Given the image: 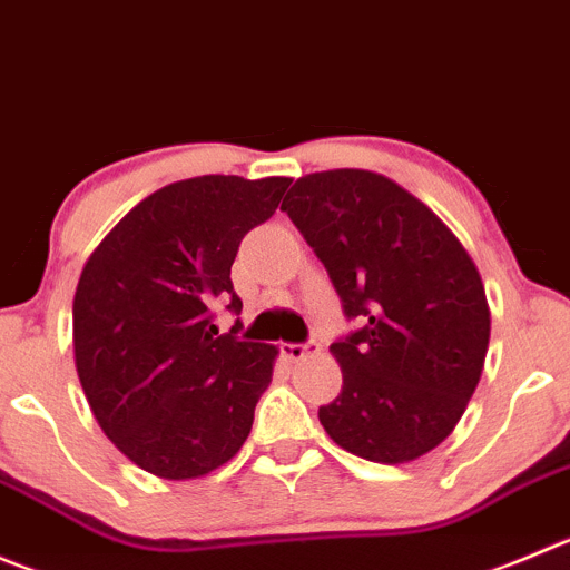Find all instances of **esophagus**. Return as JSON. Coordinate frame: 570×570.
<instances>
[{
	"label": "esophagus",
	"mask_w": 570,
	"mask_h": 570,
	"mask_svg": "<svg viewBox=\"0 0 570 570\" xmlns=\"http://www.w3.org/2000/svg\"><path fill=\"white\" fill-rule=\"evenodd\" d=\"M308 353H312V345H303V342H284L281 345V356L289 358V362H301Z\"/></svg>",
	"instance_id": "1"
}]
</instances>
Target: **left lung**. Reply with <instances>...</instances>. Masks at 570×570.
<instances>
[{
	"label": "left lung",
	"instance_id": "obj_1",
	"mask_svg": "<svg viewBox=\"0 0 570 570\" xmlns=\"http://www.w3.org/2000/svg\"><path fill=\"white\" fill-rule=\"evenodd\" d=\"M281 212L328 269L362 328L331 345L342 392L320 406L340 449L412 462L460 423L490 342L482 278L429 206L384 175L331 169L297 180Z\"/></svg>",
	"mask_w": 570,
	"mask_h": 570
}]
</instances>
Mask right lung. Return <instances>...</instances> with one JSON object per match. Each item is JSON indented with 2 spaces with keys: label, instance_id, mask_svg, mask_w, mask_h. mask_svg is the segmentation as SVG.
I'll return each instance as SVG.
<instances>
[{
  "label": "right lung",
  "instance_id": "right-lung-1",
  "mask_svg": "<svg viewBox=\"0 0 570 570\" xmlns=\"http://www.w3.org/2000/svg\"><path fill=\"white\" fill-rule=\"evenodd\" d=\"M292 178L203 175L153 191L99 242L75 292V364L105 438L161 479L217 471L245 445L278 347L219 336L242 312L230 264Z\"/></svg>",
  "mask_w": 570,
  "mask_h": 570
}]
</instances>
